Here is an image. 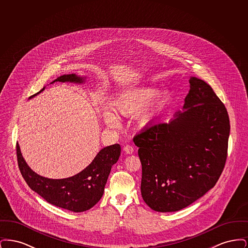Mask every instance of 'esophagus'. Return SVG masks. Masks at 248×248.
Returning <instances> with one entry per match:
<instances>
[{"mask_svg": "<svg viewBox=\"0 0 248 248\" xmlns=\"http://www.w3.org/2000/svg\"><path fill=\"white\" fill-rule=\"evenodd\" d=\"M124 153L126 154H132L133 152H134V148L132 146H130V145H126V146H124Z\"/></svg>", "mask_w": 248, "mask_h": 248, "instance_id": "34e87169", "label": "esophagus"}]
</instances>
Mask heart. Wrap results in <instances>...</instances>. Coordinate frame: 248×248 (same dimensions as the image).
I'll use <instances>...</instances> for the list:
<instances>
[{
	"label": "heart",
	"mask_w": 248,
	"mask_h": 248,
	"mask_svg": "<svg viewBox=\"0 0 248 248\" xmlns=\"http://www.w3.org/2000/svg\"><path fill=\"white\" fill-rule=\"evenodd\" d=\"M173 95L169 91H162L154 87H141L121 94L113 102L115 112L123 117L136 118L145 126L154 124L172 105ZM103 118L110 126L118 125L116 114L110 109H105Z\"/></svg>",
	"instance_id": "b5f03b06"
}]
</instances>
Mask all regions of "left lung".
Instances as JSON below:
<instances>
[{
  "label": "left lung",
  "mask_w": 248,
  "mask_h": 248,
  "mask_svg": "<svg viewBox=\"0 0 248 248\" xmlns=\"http://www.w3.org/2000/svg\"><path fill=\"white\" fill-rule=\"evenodd\" d=\"M182 111L134 138L142 165L144 202L157 212H176L212 189L224 168L230 119L212 87L189 78Z\"/></svg>",
  "instance_id": "1"
}]
</instances>
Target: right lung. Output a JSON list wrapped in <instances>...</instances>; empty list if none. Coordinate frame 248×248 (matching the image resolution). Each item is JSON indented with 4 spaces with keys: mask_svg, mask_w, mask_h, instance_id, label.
<instances>
[{
    "mask_svg": "<svg viewBox=\"0 0 248 248\" xmlns=\"http://www.w3.org/2000/svg\"><path fill=\"white\" fill-rule=\"evenodd\" d=\"M86 77L71 73L61 75L51 83H84ZM45 88L31 97L40 94ZM16 155L21 175L31 189L49 203L78 213L92 208L101 199L111 166L117 163L121 155V146L114 144L103 148L83 171L61 179L42 177L35 173L26 163L18 144H16Z\"/></svg>",
    "mask_w": 248,
    "mask_h": 248,
    "instance_id": "obj_1",
    "label": "right lung"
}]
</instances>
